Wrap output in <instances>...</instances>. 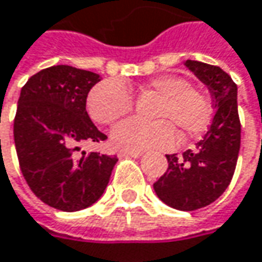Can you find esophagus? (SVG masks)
Instances as JSON below:
<instances>
[{"mask_svg":"<svg viewBox=\"0 0 262 262\" xmlns=\"http://www.w3.org/2000/svg\"><path fill=\"white\" fill-rule=\"evenodd\" d=\"M141 156H142V152H129V151H120L118 152V157H133V159H138Z\"/></svg>","mask_w":262,"mask_h":262,"instance_id":"34e87169","label":"esophagus"}]
</instances>
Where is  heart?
Returning a JSON list of instances; mask_svg holds the SVG:
<instances>
[{
	"label": "heart",
	"instance_id": "1",
	"mask_svg": "<svg viewBox=\"0 0 262 262\" xmlns=\"http://www.w3.org/2000/svg\"><path fill=\"white\" fill-rule=\"evenodd\" d=\"M160 96L156 103L154 121L127 118L111 132L117 149L142 152L146 149H169L177 144V132L182 138L199 136L208 129L212 118V103L208 95L194 89L188 80L178 75H159L141 89ZM87 113L99 124H110L130 113V93L117 80H103L87 95Z\"/></svg>",
	"mask_w": 262,
	"mask_h": 262
}]
</instances>
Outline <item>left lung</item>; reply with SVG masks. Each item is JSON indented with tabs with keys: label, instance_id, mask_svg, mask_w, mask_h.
<instances>
[{
	"label": "left lung",
	"instance_id": "8db88e82",
	"mask_svg": "<svg viewBox=\"0 0 262 262\" xmlns=\"http://www.w3.org/2000/svg\"><path fill=\"white\" fill-rule=\"evenodd\" d=\"M185 67L208 85L216 113L194 149L167 154V170L154 182L163 203L178 210H195L213 203L231 182L240 149L237 85L220 67L187 60Z\"/></svg>",
	"mask_w": 262,
	"mask_h": 262
}]
</instances>
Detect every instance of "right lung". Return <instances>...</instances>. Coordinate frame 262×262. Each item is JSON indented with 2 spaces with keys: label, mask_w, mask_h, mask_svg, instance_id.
<instances>
[{
  "label": "right lung",
  "mask_w": 262,
  "mask_h": 262,
  "mask_svg": "<svg viewBox=\"0 0 262 262\" xmlns=\"http://www.w3.org/2000/svg\"><path fill=\"white\" fill-rule=\"evenodd\" d=\"M99 81V74L56 65L32 75L17 102L13 135L22 175L41 202L63 212L98 202L118 160L78 154L85 141L106 139L85 111L87 95Z\"/></svg>",
  "instance_id": "add662e5"
}]
</instances>
